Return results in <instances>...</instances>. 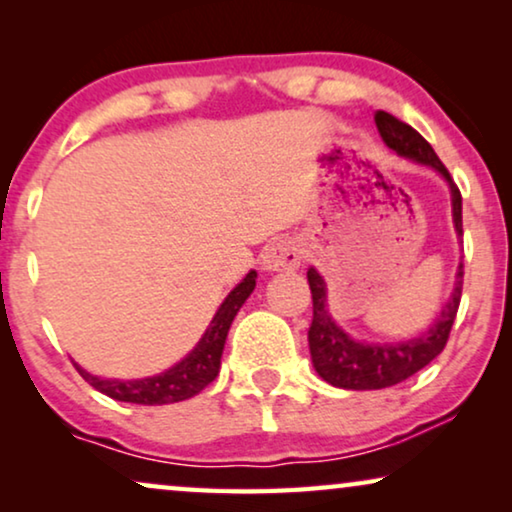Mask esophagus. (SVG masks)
<instances>
[{
    "label": "esophagus",
    "mask_w": 512,
    "mask_h": 512,
    "mask_svg": "<svg viewBox=\"0 0 512 512\" xmlns=\"http://www.w3.org/2000/svg\"><path fill=\"white\" fill-rule=\"evenodd\" d=\"M300 261H303V251H300L298 244L291 240L270 244V247L263 251V258H261L263 270H268V272L298 270Z\"/></svg>",
    "instance_id": "1"
}]
</instances>
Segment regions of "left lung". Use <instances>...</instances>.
<instances>
[{"label":"left lung","mask_w":512,"mask_h":512,"mask_svg":"<svg viewBox=\"0 0 512 512\" xmlns=\"http://www.w3.org/2000/svg\"><path fill=\"white\" fill-rule=\"evenodd\" d=\"M377 130L384 139V144L398 156L417 160L422 165H431L443 174L450 184L452 191V214H454V228L459 235H464V226H461V193L459 186L447 172V167L440 163L436 151L431 144L419 135L415 128L408 123L398 121L396 116L387 114V111H377L375 114ZM307 282H310L312 291V324L307 331V340H310V354L314 370L324 377L328 384L340 389H384L394 387V384L408 380L422 370L424 366L436 359L447 345L450 338L454 317H457L459 303H461V289H464V263L459 265L457 284L447 305L440 312L429 331L419 335V338L405 340V342H389V345H366V342H356L335 326L331 314L326 310V284L319 277V272L310 268L307 270Z\"/></svg>","instance_id":"1"}]
</instances>
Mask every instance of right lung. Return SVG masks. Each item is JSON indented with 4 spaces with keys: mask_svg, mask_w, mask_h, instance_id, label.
Returning <instances> with one entry per match:
<instances>
[{
    "mask_svg": "<svg viewBox=\"0 0 512 512\" xmlns=\"http://www.w3.org/2000/svg\"><path fill=\"white\" fill-rule=\"evenodd\" d=\"M256 286V272L251 270L233 291L228 293V298L223 300L219 312L214 314L212 324L202 335V340L195 345L191 354L184 361H179L177 366H172L165 373L156 377H146V380H102L86 373V370L76 366L79 375L86 380L90 387L102 391L104 396L114 398V401L123 403H137V405H165V403H179L186 401L195 394H200L209 382H214V377L219 375L221 368V354L223 345H226L228 328L233 324L235 314L240 312L244 300L249 298V293Z\"/></svg>",
    "mask_w": 512,
    "mask_h": 512,
    "instance_id": "1",
    "label": "right lung"
}]
</instances>
